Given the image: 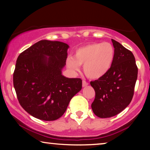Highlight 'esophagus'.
Returning <instances> with one entry per match:
<instances>
[{"label": "esophagus", "instance_id": "obj_1", "mask_svg": "<svg viewBox=\"0 0 150 150\" xmlns=\"http://www.w3.org/2000/svg\"><path fill=\"white\" fill-rule=\"evenodd\" d=\"M88 85H89L88 82L86 81L85 80H83V87H86V86H87Z\"/></svg>", "mask_w": 150, "mask_h": 150}]
</instances>
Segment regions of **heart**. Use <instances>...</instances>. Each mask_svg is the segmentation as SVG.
<instances>
[{
  "label": "heart",
  "instance_id": "heart-1",
  "mask_svg": "<svg viewBox=\"0 0 150 150\" xmlns=\"http://www.w3.org/2000/svg\"><path fill=\"white\" fill-rule=\"evenodd\" d=\"M115 55V48L110 43H90L76 49L74 57H67L66 65L72 71H78L80 65H83L85 75L90 79H97L109 71Z\"/></svg>",
  "mask_w": 150,
  "mask_h": 150
}]
</instances>
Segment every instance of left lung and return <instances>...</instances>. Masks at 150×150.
Listing matches in <instances>:
<instances>
[{
	"instance_id": "1",
	"label": "left lung",
	"mask_w": 150,
	"mask_h": 150,
	"mask_svg": "<svg viewBox=\"0 0 150 150\" xmlns=\"http://www.w3.org/2000/svg\"><path fill=\"white\" fill-rule=\"evenodd\" d=\"M112 42L115 55L111 67L103 76L90 83L96 92L92 110L100 118L116 115L129 105L138 74L132 52L117 41Z\"/></svg>"
}]
</instances>
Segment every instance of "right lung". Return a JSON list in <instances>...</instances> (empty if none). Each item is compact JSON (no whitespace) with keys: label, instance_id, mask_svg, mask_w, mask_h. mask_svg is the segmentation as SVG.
<instances>
[{"label":"right lung","instance_id":"right-lung-1","mask_svg":"<svg viewBox=\"0 0 150 150\" xmlns=\"http://www.w3.org/2000/svg\"><path fill=\"white\" fill-rule=\"evenodd\" d=\"M68 48L63 42L41 40L20 53L16 61L13 81L18 102L39 120L60 118L82 89L81 79L61 74Z\"/></svg>","mask_w":150,"mask_h":150}]
</instances>
